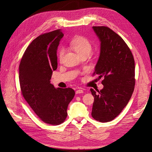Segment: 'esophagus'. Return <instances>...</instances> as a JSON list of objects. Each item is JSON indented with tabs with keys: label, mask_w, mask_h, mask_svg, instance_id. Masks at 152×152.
Here are the masks:
<instances>
[{
	"label": "esophagus",
	"mask_w": 152,
	"mask_h": 152,
	"mask_svg": "<svg viewBox=\"0 0 152 152\" xmlns=\"http://www.w3.org/2000/svg\"><path fill=\"white\" fill-rule=\"evenodd\" d=\"M81 93H83V90L82 89H77L76 91V94H81Z\"/></svg>",
	"instance_id": "obj_1"
}]
</instances>
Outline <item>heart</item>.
<instances>
[{
	"label": "heart",
	"instance_id": "heart-1",
	"mask_svg": "<svg viewBox=\"0 0 152 152\" xmlns=\"http://www.w3.org/2000/svg\"><path fill=\"white\" fill-rule=\"evenodd\" d=\"M70 47L73 49L78 55H89L92 51V44L89 39L83 36H78L72 39L70 42ZM65 52L64 48H61L59 53V57L60 60L63 58Z\"/></svg>",
	"mask_w": 152,
	"mask_h": 152
}]
</instances>
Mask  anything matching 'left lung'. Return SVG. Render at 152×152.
<instances>
[{"label":"left lung","mask_w":152,"mask_h":152,"mask_svg":"<svg viewBox=\"0 0 152 152\" xmlns=\"http://www.w3.org/2000/svg\"><path fill=\"white\" fill-rule=\"evenodd\" d=\"M100 42V55L94 75L104 77L94 97L92 117L101 122L113 121L127 105L135 86V61L124 39L107 27H92Z\"/></svg>","instance_id":"1"}]
</instances>
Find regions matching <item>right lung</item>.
Masks as SVG:
<instances>
[{
	"label": "right lung",
	"mask_w": 152,
	"mask_h": 152,
	"mask_svg": "<svg viewBox=\"0 0 152 152\" xmlns=\"http://www.w3.org/2000/svg\"><path fill=\"white\" fill-rule=\"evenodd\" d=\"M64 34L61 29L39 35L26 49L19 66L22 93L35 114L44 122L60 125L67 117L68 104L75 92L55 88L50 83L57 69V49Z\"/></svg>",
	"instance_id": "right-lung-1"
}]
</instances>
